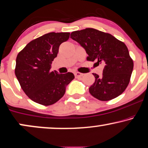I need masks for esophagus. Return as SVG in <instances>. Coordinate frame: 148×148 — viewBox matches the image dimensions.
<instances>
[{
  "label": "esophagus",
  "mask_w": 148,
  "mask_h": 148,
  "mask_svg": "<svg viewBox=\"0 0 148 148\" xmlns=\"http://www.w3.org/2000/svg\"><path fill=\"white\" fill-rule=\"evenodd\" d=\"M74 75H75L76 78H79V77H81V76H83V74H82V73H80V72H75L74 73Z\"/></svg>",
  "instance_id": "34e87169"
}]
</instances>
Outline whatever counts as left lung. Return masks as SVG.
<instances>
[{
    "label": "left lung",
    "mask_w": 148,
    "mask_h": 148,
    "mask_svg": "<svg viewBox=\"0 0 148 148\" xmlns=\"http://www.w3.org/2000/svg\"><path fill=\"white\" fill-rule=\"evenodd\" d=\"M70 37L85 50L87 60L104 64L102 76L93 74L95 82L89 89L91 96L108 101L124 92L134 65L124 43L109 33L91 28L74 31Z\"/></svg>",
    "instance_id": "8db88e82"
}]
</instances>
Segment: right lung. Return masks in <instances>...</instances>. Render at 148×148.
Here are the masks:
<instances>
[{
  "label": "right lung",
  "instance_id": "obj_1",
  "mask_svg": "<svg viewBox=\"0 0 148 148\" xmlns=\"http://www.w3.org/2000/svg\"><path fill=\"white\" fill-rule=\"evenodd\" d=\"M70 33H49L31 41L16 58L15 74L22 90L36 103L55 104L63 96L67 85L74 78L72 72L59 74L51 71L59 46Z\"/></svg>",
  "mask_w": 148,
  "mask_h": 148
}]
</instances>
